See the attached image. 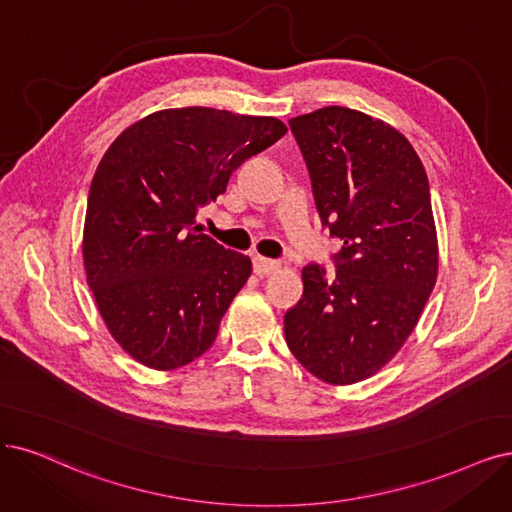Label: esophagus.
<instances>
[{
    "instance_id": "34e87169",
    "label": "esophagus",
    "mask_w": 512,
    "mask_h": 512,
    "mask_svg": "<svg viewBox=\"0 0 512 512\" xmlns=\"http://www.w3.org/2000/svg\"><path fill=\"white\" fill-rule=\"evenodd\" d=\"M278 268H280V261H276V259H268V257H261V255L253 257V270H255L257 276L274 274Z\"/></svg>"
}]
</instances>
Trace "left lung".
I'll list each match as a JSON object with an SVG mask.
<instances>
[{"instance_id": "obj_1", "label": "left lung", "mask_w": 512, "mask_h": 512, "mask_svg": "<svg viewBox=\"0 0 512 512\" xmlns=\"http://www.w3.org/2000/svg\"><path fill=\"white\" fill-rule=\"evenodd\" d=\"M320 221L344 242L335 276L308 263L285 314L287 346L312 375L354 384L401 350L437 282L430 185L399 130L348 107L289 120Z\"/></svg>"}]
</instances>
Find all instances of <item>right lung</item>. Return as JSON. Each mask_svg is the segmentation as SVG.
<instances>
[{"label": "right lung", "mask_w": 512, "mask_h": 512, "mask_svg": "<svg viewBox=\"0 0 512 512\" xmlns=\"http://www.w3.org/2000/svg\"><path fill=\"white\" fill-rule=\"evenodd\" d=\"M285 132L276 118L162 109L105 151L88 194L84 268L109 333L139 363L170 371L213 346L253 266L202 234L196 215Z\"/></svg>", "instance_id": "right-lung-1"}]
</instances>
